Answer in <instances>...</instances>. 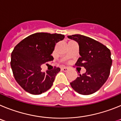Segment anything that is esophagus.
I'll return each instance as SVG.
<instances>
[{
	"label": "esophagus",
	"mask_w": 121,
	"mask_h": 121,
	"mask_svg": "<svg viewBox=\"0 0 121 121\" xmlns=\"http://www.w3.org/2000/svg\"><path fill=\"white\" fill-rule=\"evenodd\" d=\"M62 70L64 71H67L68 70V68H67V67H63V68H62Z\"/></svg>",
	"instance_id": "obj_1"
}]
</instances>
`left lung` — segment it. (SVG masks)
Wrapping results in <instances>:
<instances>
[{
	"label": "left lung",
	"instance_id": "obj_1",
	"mask_svg": "<svg viewBox=\"0 0 121 121\" xmlns=\"http://www.w3.org/2000/svg\"><path fill=\"white\" fill-rule=\"evenodd\" d=\"M68 38L75 40L79 46L81 57L75 65L86 69V72L79 74L70 85L81 95L94 93L100 89L109 76L112 64L110 50L102 43L83 35L68 36Z\"/></svg>",
	"mask_w": 121,
	"mask_h": 121
}]
</instances>
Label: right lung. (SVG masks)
<instances>
[{
    "label": "right lung",
    "mask_w": 121,
    "mask_h": 121,
    "mask_svg": "<svg viewBox=\"0 0 121 121\" xmlns=\"http://www.w3.org/2000/svg\"><path fill=\"white\" fill-rule=\"evenodd\" d=\"M61 34L37 33L20 42L11 53V67L15 79L24 90L40 95L50 89L60 68L42 72L41 65L53 60L56 43L64 39Z\"/></svg>",
    "instance_id": "add662e5"
}]
</instances>
